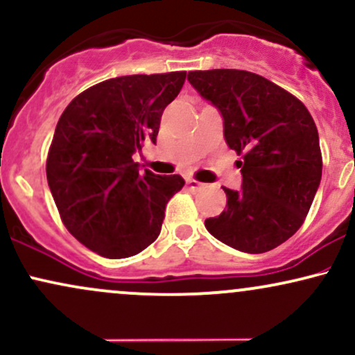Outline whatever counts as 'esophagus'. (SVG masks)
<instances>
[{
    "label": "esophagus",
    "mask_w": 355,
    "mask_h": 355,
    "mask_svg": "<svg viewBox=\"0 0 355 355\" xmlns=\"http://www.w3.org/2000/svg\"><path fill=\"white\" fill-rule=\"evenodd\" d=\"M187 187H190L191 190H200V189H203V183L202 182H197V180H193V178H187Z\"/></svg>",
    "instance_id": "esophagus-1"
}]
</instances>
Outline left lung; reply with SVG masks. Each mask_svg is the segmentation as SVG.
<instances>
[{"mask_svg": "<svg viewBox=\"0 0 355 355\" xmlns=\"http://www.w3.org/2000/svg\"><path fill=\"white\" fill-rule=\"evenodd\" d=\"M190 85L223 118L227 145L242 157V189H223L227 207L205 220L215 239L263 254L304 223L320 185L319 133L300 100L243 70L190 71Z\"/></svg>", "mask_w": 355, "mask_h": 355, "instance_id": "left-lung-1", "label": "left lung"}]
</instances>
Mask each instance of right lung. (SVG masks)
I'll list each match as a JSON object with an SVG mask.
<instances>
[{
  "label": "right lung",
  "instance_id": "1",
  "mask_svg": "<svg viewBox=\"0 0 355 355\" xmlns=\"http://www.w3.org/2000/svg\"><path fill=\"white\" fill-rule=\"evenodd\" d=\"M185 71L118 76L85 89L64 108L48 152L46 178L64 227L107 259L140 254L160 235L180 175L140 172L133 155L157 144L165 107Z\"/></svg>",
  "mask_w": 355,
  "mask_h": 355
}]
</instances>
